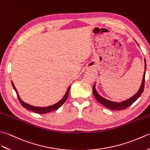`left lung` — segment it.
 Returning a JSON list of instances; mask_svg holds the SVG:
<instances>
[{
  "instance_id": "obj_1",
  "label": "left lung",
  "mask_w": 150,
  "mask_h": 150,
  "mask_svg": "<svg viewBox=\"0 0 150 150\" xmlns=\"http://www.w3.org/2000/svg\"><path fill=\"white\" fill-rule=\"evenodd\" d=\"M136 43H137V42H136ZM137 44L138 45L137 43ZM138 46H139V45H138ZM146 59H144V70L145 71H146ZM145 71L144 72V74H143V78H142V80L141 85L140 86V88H139L137 92H136L134 96H132L131 98H129V99H126V100L122 101L121 102L112 101L110 100H108V99H106V98H104L103 97H102V96L98 92V91H96V83H95V84L94 85V86H93L92 92H93V94H94L95 98L96 99V100L100 103L101 104H102L103 105L106 106V108L113 110H124V109H126V108H128V106L132 105L133 103H134L139 97H140V96L142 94L143 91H144L145 74H146Z\"/></svg>"
}]
</instances>
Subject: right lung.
<instances>
[{"instance_id":"1","label":"right lung","mask_w":150,"mask_h":150,"mask_svg":"<svg viewBox=\"0 0 150 150\" xmlns=\"http://www.w3.org/2000/svg\"><path fill=\"white\" fill-rule=\"evenodd\" d=\"M11 83H12V86H13V88H14V90L16 93V95H17L18 100H19L20 103H21V104L22 105L23 107L25 108V109L28 110H31L33 112L37 113V114H47V113H49V112H51V111L56 110L58 109L59 107H61V106L63 104H64V103L66 101L67 99L69 94L70 88H71V85H70L69 86L67 91V92H65L64 96L63 97V98L62 99H60V100H59L58 102L55 103V104L50 105V106H45V107H40V106H35L31 105L28 104V103H26L24 101H23L21 99V97H20V96L18 95L17 90H16V88H15V86L14 84H13V81H11Z\"/></svg>"}]
</instances>
